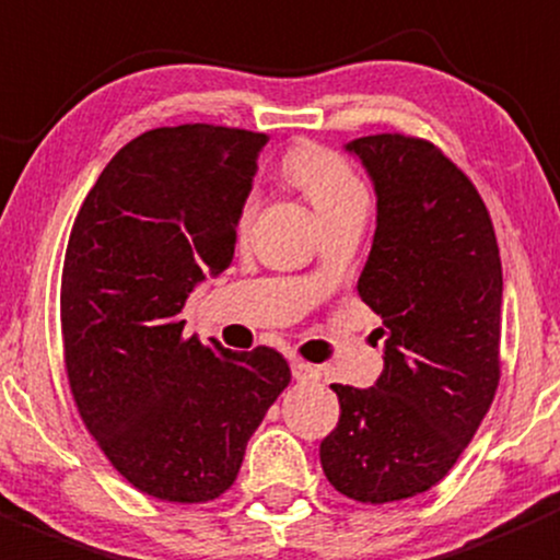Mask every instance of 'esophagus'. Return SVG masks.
<instances>
[{"mask_svg":"<svg viewBox=\"0 0 560 560\" xmlns=\"http://www.w3.org/2000/svg\"><path fill=\"white\" fill-rule=\"evenodd\" d=\"M290 365H292V380L301 382V385L319 380V369H316V365H312V363H306V360L295 358Z\"/></svg>","mask_w":560,"mask_h":560,"instance_id":"esophagus-1","label":"esophagus"}]
</instances>
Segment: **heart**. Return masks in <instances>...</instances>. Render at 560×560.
Masks as SVG:
<instances>
[{"mask_svg":"<svg viewBox=\"0 0 560 560\" xmlns=\"http://www.w3.org/2000/svg\"><path fill=\"white\" fill-rule=\"evenodd\" d=\"M287 178L306 191L319 217L347 208L352 202H365V189L352 167L332 151L319 145H301L287 156ZM252 217V202L244 208V224Z\"/></svg>","mask_w":560,"mask_h":560,"instance_id":"1","label":"heart"}]
</instances>
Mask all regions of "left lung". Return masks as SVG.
<instances>
[{
	"mask_svg": "<svg viewBox=\"0 0 560 560\" xmlns=\"http://www.w3.org/2000/svg\"><path fill=\"white\" fill-rule=\"evenodd\" d=\"M343 151L376 195L358 292L382 316L385 369L374 387L332 385L341 417L319 460L338 493L387 504L444 479L488 415L504 279L482 197L436 145L369 135Z\"/></svg>",
	"mask_w": 560,
	"mask_h": 560,
	"instance_id": "obj_1",
	"label": "left lung"
}]
</instances>
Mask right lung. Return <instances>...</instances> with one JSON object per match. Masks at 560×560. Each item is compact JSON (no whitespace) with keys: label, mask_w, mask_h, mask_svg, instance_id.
<instances>
[{"label":"right lung","mask_w":560,"mask_h":560,"mask_svg":"<svg viewBox=\"0 0 560 560\" xmlns=\"http://www.w3.org/2000/svg\"><path fill=\"white\" fill-rule=\"evenodd\" d=\"M268 138L180 124L129 140L83 200L61 273V341L78 411L143 493L200 504L235 482L290 385L276 349L186 338L180 312L235 252Z\"/></svg>","instance_id":"obj_1"}]
</instances>
